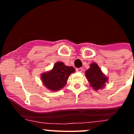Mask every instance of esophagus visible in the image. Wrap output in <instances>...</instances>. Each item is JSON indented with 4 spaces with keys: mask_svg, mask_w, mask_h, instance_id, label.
<instances>
[{
    "mask_svg": "<svg viewBox=\"0 0 134 134\" xmlns=\"http://www.w3.org/2000/svg\"><path fill=\"white\" fill-rule=\"evenodd\" d=\"M76 72H81L82 71V68H76Z\"/></svg>",
    "mask_w": 134,
    "mask_h": 134,
    "instance_id": "esophagus-1",
    "label": "esophagus"
}]
</instances>
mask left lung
<instances>
[{
  "label": "left lung",
  "mask_w": 134,
  "mask_h": 134,
  "mask_svg": "<svg viewBox=\"0 0 134 134\" xmlns=\"http://www.w3.org/2000/svg\"><path fill=\"white\" fill-rule=\"evenodd\" d=\"M85 76L89 82L90 86L94 90L102 89L108 82V77L104 74L98 64L93 62L90 64V68L85 71Z\"/></svg>",
  "instance_id": "left-lung-1"
}]
</instances>
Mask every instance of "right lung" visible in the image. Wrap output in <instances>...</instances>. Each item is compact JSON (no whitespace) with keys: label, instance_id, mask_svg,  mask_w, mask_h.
Masks as SVG:
<instances>
[{"label":"right lung","instance_id":"right-lung-1","mask_svg":"<svg viewBox=\"0 0 134 134\" xmlns=\"http://www.w3.org/2000/svg\"><path fill=\"white\" fill-rule=\"evenodd\" d=\"M75 72L72 66H67L62 62H58L52 70L41 74V80L46 88L57 91L64 88L69 76Z\"/></svg>","mask_w":134,"mask_h":134}]
</instances>
